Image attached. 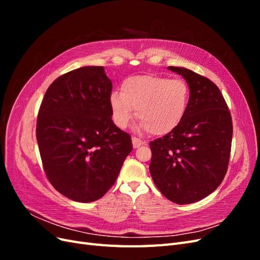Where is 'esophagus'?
Returning a JSON list of instances; mask_svg holds the SVG:
<instances>
[{"label": "esophagus", "instance_id": "1", "mask_svg": "<svg viewBox=\"0 0 260 260\" xmlns=\"http://www.w3.org/2000/svg\"><path fill=\"white\" fill-rule=\"evenodd\" d=\"M132 144H133V147L138 148V147H140L141 145L145 144V142H144L143 140H141V139H139V138H137V137H133V138H132Z\"/></svg>", "mask_w": 260, "mask_h": 260}]
</instances>
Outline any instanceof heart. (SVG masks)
Segmentation results:
<instances>
[{
  "mask_svg": "<svg viewBox=\"0 0 260 260\" xmlns=\"http://www.w3.org/2000/svg\"><path fill=\"white\" fill-rule=\"evenodd\" d=\"M188 99L190 91L184 80L144 75L125 79L121 93L111 94L109 105L117 127L127 128L136 109L141 129L165 136L182 121Z\"/></svg>",
  "mask_w": 260,
  "mask_h": 260,
  "instance_id": "b5f03b06",
  "label": "heart"
}]
</instances>
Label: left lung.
I'll list each match as a JSON object with an SVG mask.
<instances>
[{
    "label": "left lung",
    "instance_id": "left-lung-1",
    "mask_svg": "<svg viewBox=\"0 0 260 260\" xmlns=\"http://www.w3.org/2000/svg\"><path fill=\"white\" fill-rule=\"evenodd\" d=\"M190 89L184 118L162 138L149 142V172L161 194L179 205L199 202L221 184L229 165L232 118L218 86L183 67H168Z\"/></svg>",
    "mask_w": 260,
    "mask_h": 260
}]
</instances>
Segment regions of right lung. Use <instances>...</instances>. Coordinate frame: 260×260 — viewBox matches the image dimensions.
<instances>
[{
  "mask_svg": "<svg viewBox=\"0 0 260 260\" xmlns=\"http://www.w3.org/2000/svg\"><path fill=\"white\" fill-rule=\"evenodd\" d=\"M112 90L104 67H81L55 79L39 109L36 135L45 175L75 202L104 196L132 151L131 136L112 120Z\"/></svg>",
  "mask_w": 260,
  "mask_h": 260,
  "instance_id": "obj_1",
  "label": "right lung"
}]
</instances>
